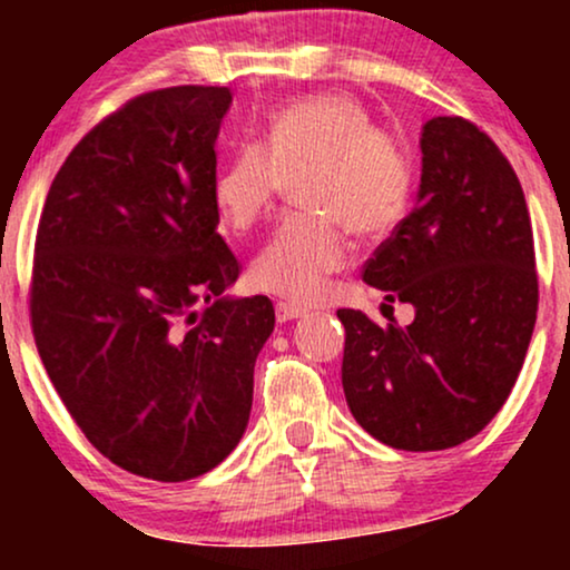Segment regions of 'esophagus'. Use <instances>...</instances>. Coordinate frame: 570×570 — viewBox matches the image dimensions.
<instances>
[{
	"mask_svg": "<svg viewBox=\"0 0 570 570\" xmlns=\"http://www.w3.org/2000/svg\"><path fill=\"white\" fill-rule=\"evenodd\" d=\"M305 313V307L294 305V303H276V318L281 324L284 322H294V318H299Z\"/></svg>",
	"mask_w": 570,
	"mask_h": 570,
	"instance_id": "1",
	"label": "esophagus"
}]
</instances>
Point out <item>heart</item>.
I'll return each mask as SVG.
<instances>
[{"mask_svg":"<svg viewBox=\"0 0 570 570\" xmlns=\"http://www.w3.org/2000/svg\"><path fill=\"white\" fill-rule=\"evenodd\" d=\"M294 217L273 233L252 263V284L292 303H313L351 259L348 230L385 238L410 208L415 168L410 149L377 128L348 94H313L281 107L263 144H244L217 171L212 195L222 225L252 230L297 181Z\"/></svg>","mask_w":570,"mask_h":570,"instance_id":"obj_1","label":"heart"}]
</instances>
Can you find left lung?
Segmentation results:
<instances>
[{
  "label": "left lung",
  "mask_w": 570,
  "mask_h": 570,
  "mask_svg": "<svg viewBox=\"0 0 570 570\" xmlns=\"http://www.w3.org/2000/svg\"><path fill=\"white\" fill-rule=\"evenodd\" d=\"M421 153L415 208L364 265V281L410 303L415 318L377 326L337 311L353 417L412 453L455 448L493 421L539 311L525 195L495 141L463 117H431Z\"/></svg>",
  "instance_id": "8db88e82"
}]
</instances>
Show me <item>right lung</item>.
I'll use <instances>...</instances> for the list:
<instances>
[{"label": "right lung", "instance_id": "right-lung-1", "mask_svg": "<svg viewBox=\"0 0 570 570\" xmlns=\"http://www.w3.org/2000/svg\"><path fill=\"white\" fill-rule=\"evenodd\" d=\"M230 101L217 85L130 98L71 149L37 227L39 358L88 442L147 480H193L233 453L276 324L263 294L225 297L240 263L212 187Z\"/></svg>", "mask_w": 570, "mask_h": 570}]
</instances>
